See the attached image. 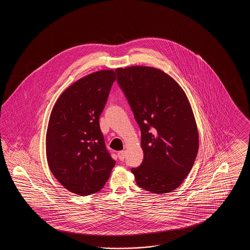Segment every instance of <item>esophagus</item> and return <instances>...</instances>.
<instances>
[{
	"mask_svg": "<svg viewBox=\"0 0 250 250\" xmlns=\"http://www.w3.org/2000/svg\"><path fill=\"white\" fill-rule=\"evenodd\" d=\"M118 157H119L120 160H124L125 158V151H120L118 152Z\"/></svg>",
	"mask_w": 250,
	"mask_h": 250,
	"instance_id": "esophagus-1",
	"label": "esophagus"
}]
</instances>
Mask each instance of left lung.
<instances>
[{
  "mask_svg": "<svg viewBox=\"0 0 250 250\" xmlns=\"http://www.w3.org/2000/svg\"><path fill=\"white\" fill-rule=\"evenodd\" d=\"M117 83L142 131L143 161L132 167L137 185L156 194L184 182L199 150V134L184 90L165 72L150 66L117 68Z\"/></svg>",
  "mask_w": 250,
  "mask_h": 250,
  "instance_id": "obj_1",
  "label": "left lung"
}]
</instances>
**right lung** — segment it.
<instances>
[{
	"label": "right lung",
	"mask_w": 250,
	"mask_h": 250,
	"mask_svg": "<svg viewBox=\"0 0 250 250\" xmlns=\"http://www.w3.org/2000/svg\"><path fill=\"white\" fill-rule=\"evenodd\" d=\"M115 80L113 70L85 76L60 95L49 116L46 135L49 169L63 188L80 196L101 190L115 165L99 126Z\"/></svg>",
	"instance_id": "right-lung-1"
}]
</instances>
